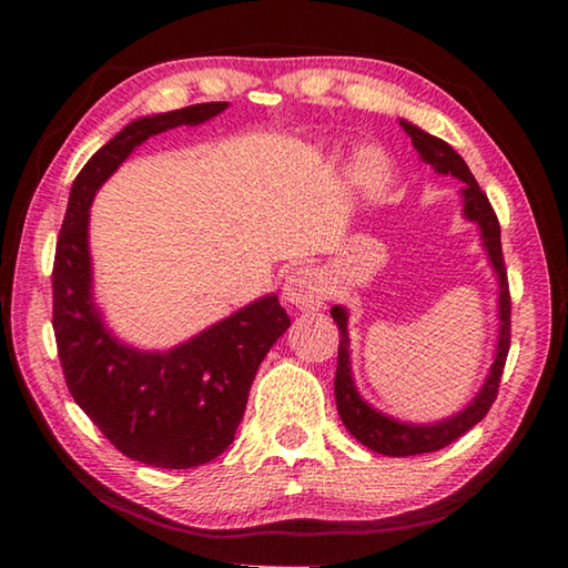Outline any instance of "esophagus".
I'll use <instances>...</instances> for the list:
<instances>
[{
  "instance_id": "obj_1",
  "label": "esophagus",
  "mask_w": 568,
  "mask_h": 568,
  "mask_svg": "<svg viewBox=\"0 0 568 568\" xmlns=\"http://www.w3.org/2000/svg\"><path fill=\"white\" fill-rule=\"evenodd\" d=\"M323 275L313 267H293L285 275L283 283V297L297 311H318L323 305Z\"/></svg>"
}]
</instances>
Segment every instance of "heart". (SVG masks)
I'll return each instance as SVG.
<instances>
[{
    "instance_id": "b5f03b06",
    "label": "heart",
    "mask_w": 568,
    "mask_h": 568,
    "mask_svg": "<svg viewBox=\"0 0 568 568\" xmlns=\"http://www.w3.org/2000/svg\"><path fill=\"white\" fill-rule=\"evenodd\" d=\"M358 172H361V178L368 182V185H381V182L388 178V165H386V160H383L381 152L365 150L361 155V162H358Z\"/></svg>"
}]
</instances>
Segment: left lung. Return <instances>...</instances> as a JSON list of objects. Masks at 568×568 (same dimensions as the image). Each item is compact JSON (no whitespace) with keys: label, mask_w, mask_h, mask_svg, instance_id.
<instances>
[{"label":"left lung","mask_w":568,"mask_h":568,"mask_svg":"<svg viewBox=\"0 0 568 568\" xmlns=\"http://www.w3.org/2000/svg\"><path fill=\"white\" fill-rule=\"evenodd\" d=\"M403 130L410 134L413 148L418 150L423 162H428L430 168L440 175H454L464 182V215L480 227V237L488 250V261H491L494 271L498 275V343H496V358L484 388L478 390V396L468 403V406L456 413L454 418L430 423V426H413V423H400L390 416H383L381 410L371 408L365 403L351 376V351H348V313L345 307L333 305L331 315L335 325H338V371H335V403H338L341 420L345 428L351 430V436L361 440L363 446L383 456H418L430 454V450H440L448 444H454L476 426L478 420H484L488 408L494 406L498 396V383H501V373L506 365L508 348H511V295H508V277H506V263L501 253V225L494 213L491 203H488L486 192L478 187L476 178L470 175L464 158L448 145V142L434 138V134L423 132L416 124L400 120Z\"/></svg>","instance_id":"left-lung-1"}]
</instances>
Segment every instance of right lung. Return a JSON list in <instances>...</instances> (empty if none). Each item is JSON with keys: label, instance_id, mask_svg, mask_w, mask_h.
Instances as JSON below:
<instances>
[{"label": "right lung", "instance_id": "1", "mask_svg": "<svg viewBox=\"0 0 568 568\" xmlns=\"http://www.w3.org/2000/svg\"><path fill=\"white\" fill-rule=\"evenodd\" d=\"M225 108L203 102L130 122L74 178L57 237L52 328L67 388L120 454L158 468L203 466L233 444L255 373L291 318L277 295H265L168 353L120 343L92 301L90 205L152 134L200 124Z\"/></svg>", "mask_w": 568, "mask_h": 568}]
</instances>
